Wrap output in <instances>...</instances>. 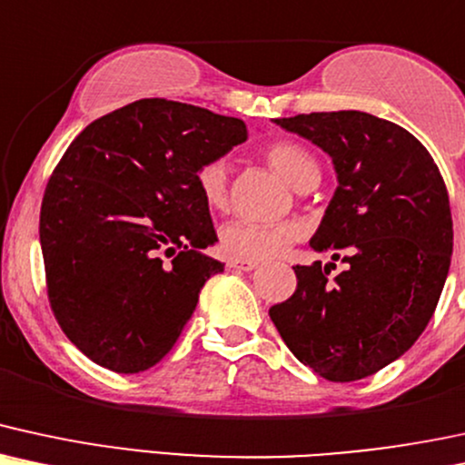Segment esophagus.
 <instances>
[{"label":"esophagus","instance_id":"34e87169","mask_svg":"<svg viewBox=\"0 0 465 465\" xmlns=\"http://www.w3.org/2000/svg\"><path fill=\"white\" fill-rule=\"evenodd\" d=\"M228 267H231V270H239V272H252V270H256V265L259 263H254V261H237V259H231L226 263Z\"/></svg>","mask_w":465,"mask_h":465}]
</instances>
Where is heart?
I'll use <instances>...</instances> for the list:
<instances>
[{"mask_svg":"<svg viewBox=\"0 0 465 465\" xmlns=\"http://www.w3.org/2000/svg\"><path fill=\"white\" fill-rule=\"evenodd\" d=\"M265 161L298 191H309L320 183V165L315 156L293 141H274L263 150ZM195 189L211 211L228 206V165L223 161H206L195 172ZM300 222L256 223L232 220L220 231V248L228 259L267 261L281 256L292 243L302 239Z\"/></svg>","mask_w":465,"mask_h":465,"instance_id":"1","label":"heart"}]
</instances>
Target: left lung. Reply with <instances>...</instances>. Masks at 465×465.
Segmentation results:
<instances>
[{
	"label": "left lung",
	"mask_w": 465,
	"mask_h": 465,
	"mask_svg": "<svg viewBox=\"0 0 465 465\" xmlns=\"http://www.w3.org/2000/svg\"><path fill=\"white\" fill-rule=\"evenodd\" d=\"M332 158L337 189L311 248L348 267L296 265L298 287L270 309L300 363L335 383L376 374L427 329L449 276L452 217L438 165L398 124L361 111L276 119Z\"/></svg>",
	"instance_id": "obj_1"
}]
</instances>
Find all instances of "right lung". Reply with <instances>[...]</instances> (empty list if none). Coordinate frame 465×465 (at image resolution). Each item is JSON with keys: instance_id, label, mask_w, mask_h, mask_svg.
I'll use <instances>...</instances> for the list:
<instances>
[{"instance_id": "1", "label": "right lung", "mask_w": 465, "mask_h": 465, "mask_svg": "<svg viewBox=\"0 0 465 465\" xmlns=\"http://www.w3.org/2000/svg\"><path fill=\"white\" fill-rule=\"evenodd\" d=\"M248 139V125L191 104L136 100L71 141L41 204L47 298L60 329L119 374L172 351L200 289L223 263L195 189L202 163Z\"/></svg>"}]
</instances>
